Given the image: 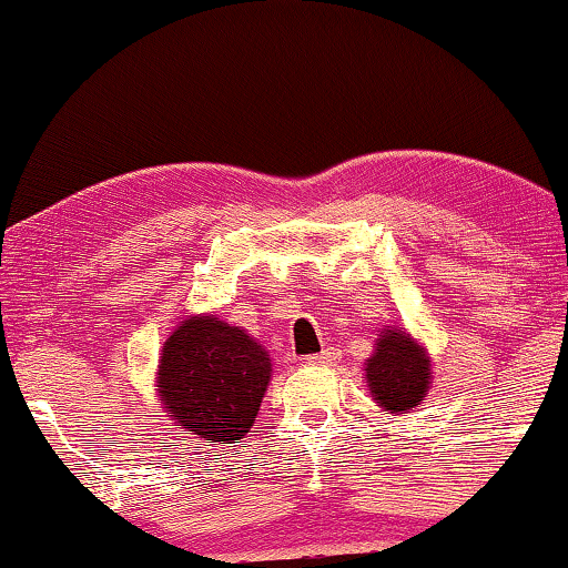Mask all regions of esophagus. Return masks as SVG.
Segmentation results:
<instances>
[{
    "instance_id": "1",
    "label": "esophagus",
    "mask_w": 568,
    "mask_h": 568,
    "mask_svg": "<svg viewBox=\"0 0 568 568\" xmlns=\"http://www.w3.org/2000/svg\"><path fill=\"white\" fill-rule=\"evenodd\" d=\"M333 359H336V352L333 348H323L321 354H310L307 364H333Z\"/></svg>"
}]
</instances>
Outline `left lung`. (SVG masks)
<instances>
[{
	"label": "left lung",
	"mask_w": 568,
	"mask_h": 568,
	"mask_svg": "<svg viewBox=\"0 0 568 568\" xmlns=\"http://www.w3.org/2000/svg\"><path fill=\"white\" fill-rule=\"evenodd\" d=\"M367 385L372 400L390 414H410L422 406L432 383L429 356L406 331H379L375 354L367 359Z\"/></svg>",
	"instance_id": "left-lung-1"
}]
</instances>
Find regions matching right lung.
Returning a JSON list of instances; mask_svg holds the SVG:
<instances>
[{
    "mask_svg": "<svg viewBox=\"0 0 568 568\" xmlns=\"http://www.w3.org/2000/svg\"><path fill=\"white\" fill-rule=\"evenodd\" d=\"M268 379L258 341L214 315H193L162 346L158 393L178 429L235 445L251 432Z\"/></svg>",
    "mask_w": 568,
    "mask_h": 568,
    "instance_id": "obj_1",
    "label": "right lung"
}]
</instances>
